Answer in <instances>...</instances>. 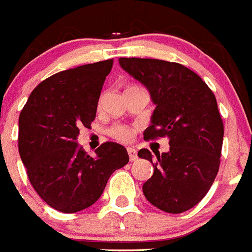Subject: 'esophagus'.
<instances>
[{"label": "esophagus", "instance_id": "obj_1", "mask_svg": "<svg viewBox=\"0 0 252 252\" xmlns=\"http://www.w3.org/2000/svg\"><path fill=\"white\" fill-rule=\"evenodd\" d=\"M126 151H128L129 159H130V161H135V159L138 158V156H137V151H135L134 148L128 147V148H126Z\"/></svg>", "mask_w": 252, "mask_h": 252}]
</instances>
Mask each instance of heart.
Returning a JSON list of instances; mask_svg holds the SVG:
<instances>
[{
	"label": "heart",
	"mask_w": 252,
	"mask_h": 252,
	"mask_svg": "<svg viewBox=\"0 0 252 252\" xmlns=\"http://www.w3.org/2000/svg\"><path fill=\"white\" fill-rule=\"evenodd\" d=\"M109 134L115 139H119V141H129V139L132 138L133 135V130L129 126H114L109 129Z\"/></svg>",
	"instance_id": "heart-1"
}]
</instances>
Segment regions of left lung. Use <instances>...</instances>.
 Here are the masks:
<instances>
[{
  "mask_svg": "<svg viewBox=\"0 0 252 252\" xmlns=\"http://www.w3.org/2000/svg\"><path fill=\"white\" fill-rule=\"evenodd\" d=\"M120 67L150 91L156 108L144 139L167 137L170 151L147 148L138 156L153 165L143 184L148 202L167 213H183L205 196L218 174L223 122L217 100L195 72L175 62L151 58H119Z\"/></svg>",
  "mask_w": 252,
  "mask_h": 252,
  "instance_id": "1",
  "label": "left lung"
}]
</instances>
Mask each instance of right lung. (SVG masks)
Segmentation results:
<instances>
[{
	"label": "right lung",
	"mask_w": 252,
	"mask_h": 252,
	"mask_svg": "<svg viewBox=\"0 0 252 252\" xmlns=\"http://www.w3.org/2000/svg\"><path fill=\"white\" fill-rule=\"evenodd\" d=\"M113 60L58 72L32 90L19 117V153L35 191L48 205L76 213L101 196L128 152L115 142L102 143L91 157L77 143L89 128Z\"/></svg>",
	"instance_id": "1"
}]
</instances>
